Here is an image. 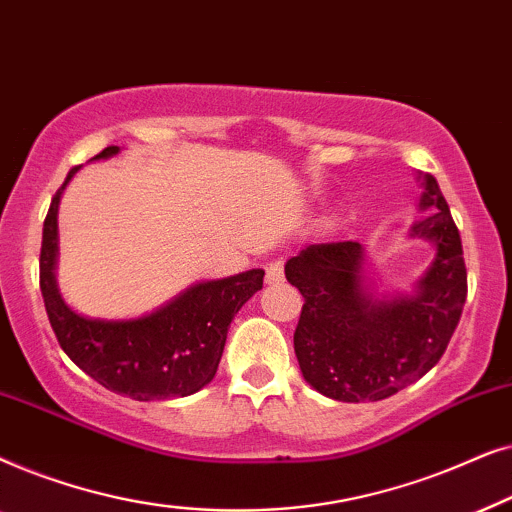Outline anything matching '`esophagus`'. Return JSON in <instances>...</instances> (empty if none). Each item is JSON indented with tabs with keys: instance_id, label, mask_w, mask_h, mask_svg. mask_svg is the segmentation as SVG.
<instances>
[{
	"instance_id": "34e87169",
	"label": "esophagus",
	"mask_w": 512,
	"mask_h": 512,
	"mask_svg": "<svg viewBox=\"0 0 512 512\" xmlns=\"http://www.w3.org/2000/svg\"><path fill=\"white\" fill-rule=\"evenodd\" d=\"M284 282V263L282 261H272L268 268H265V284L277 286Z\"/></svg>"
}]
</instances>
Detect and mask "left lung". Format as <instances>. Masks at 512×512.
I'll use <instances>...</instances> for the list:
<instances>
[{"instance_id": "obj_1", "label": "left lung", "mask_w": 512, "mask_h": 512, "mask_svg": "<svg viewBox=\"0 0 512 512\" xmlns=\"http://www.w3.org/2000/svg\"><path fill=\"white\" fill-rule=\"evenodd\" d=\"M422 221L410 240L436 258L408 293H380L359 242L310 244L284 265L305 305L293 333L300 373L342 403L382 401L424 377L445 354L466 303V265L450 207L431 174H419Z\"/></svg>"}]
</instances>
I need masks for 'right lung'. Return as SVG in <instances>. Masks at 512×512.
Wrapping results in <instances>:
<instances>
[{
  "instance_id": "right-lung-1",
  "label": "right lung",
  "mask_w": 512,
  "mask_h": 512,
  "mask_svg": "<svg viewBox=\"0 0 512 512\" xmlns=\"http://www.w3.org/2000/svg\"><path fill=\"white\" fill-rule=\"evenodd\" d=\"M107 146L93 160L114 158ZM81 167L67 174L51 200L39 256L41 296L55 338L83 373L116 394L135 401H165L191 396L214 380L230 321L263 289L261 268L207 279L174 296L144 317L95 319L67 305L58 289V207L62 191Z\"/></svg>"
}]
</instances>
